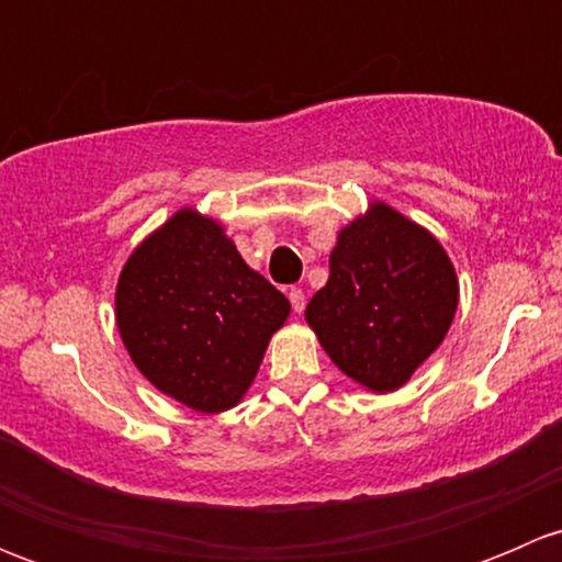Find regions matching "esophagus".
<instances>
[{
	"instance_id": "obj_1",
	"label": "esophagus",
	"mask_w": 562,
	"mask_h": 562,
	"mask_svg": "<svg viewBox=\"0 0 562 562\" xmlns=\"http://www.w3.org/2000/svg\"><path fill=\"white\" fill-rule=\"evenodd\" d=\"M288 299H291V304H293V313L302 315L304 307H307V296H304L302 288H291V291H288Z\"/></svg>"
}]
</instances>
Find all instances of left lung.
Returning a JSON list of instances; mask_svg holds the SVG:
<instances>
[{"label":"left lung","mask_w":562,"mask_h":562,"mask_svg":"<svg viewBox=\"0 0 562 562\" xmlns=\"http://www.w3.org/2000/svg\"><path fill=\"white\" fill-rule=\"evenodd\" d=\"M457 304V269L443 245L386 201H372L339 228L328 282L304 317L356 386L389 394L440 348Z\"/></svg>","instance_id":"1"}]
</instances>
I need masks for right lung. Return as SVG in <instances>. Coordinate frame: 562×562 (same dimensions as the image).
I'll list each match as a JSON object with an SVG mask.
<instances>
[{"label": "right lung", "instance_id": "1", "mask_svg": "<svg viewBox=\"0 0 562 562\" xmlns=\"http://www.w3.org/2000/svg\"><path fill=\"white\" fill-rule=\"evenodd\" d=\"M116 328L140 375L195 413L245 400L291 302L249 269L220 220L181 206L124 260Z\"/></svg>", "mask_w": 562, "mask_h": 562}]
</instances>
